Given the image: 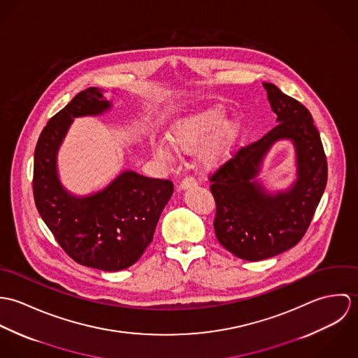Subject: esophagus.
Returning a JSON list of instances; mask_svg holds the SVG:
<instances>
[{"label": "esophagus", "mask_w": 358, "mask_h": 358, "mask_svg": "<svg viewBox=\"0 0 358 358\" xmlns=\"http://www.w3.org/2000/svg\"><path fill=\"white\" fill-rule=\"evenodd\" d=\"M196 186H197V182L193 178H185L179 185V190H187V189H192Z\"/></svg>", "instance_id": "obj_1"}]
</instances>
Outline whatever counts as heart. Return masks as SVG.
I'll return each mask as SVG.
<instances>
[{
  "label": "heart",
  "mask_w": 358,
  "mask_h": 358,
  "mask_svg": "<svg viewBox=\"0 0 358 358\" xmlns=\"http://www.w3.org/2000/svg\"><path fill=\"white\" fill-rule=\"evenodd\" d=\"M240 136V121L237 118L224 120L222 108L210 107L178 120L168 131V141L171 145L158 141L153 145V152L158 158L171 161L175 157L172 148L182 152H193L203 143L196 161L201 169L210 171L230 158Z\"/></svg>",
  "instance_id": "1"
}]
</instances>
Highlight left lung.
Here are the masks:
<instances>
[{
  "instance_id": "1",
  "label": "left lung",
  "mask_w": 358,
  "mask_h": 358,
  "mask_svg": "<svg viewBox=\"0 0 358 358\" xmlns=\"http://www.w3.org/2000/svg\"><path fill=\"white\" fill-rule=\"evenodd\" d=\"M277 125L255 143L243 148L210 178L216 203L217 241L233 255L256 262L295 247L306 233L327 186V158L310 111L263 83ZM280 140L296 150L297 173L282 191L271 192L257 179L262 161Z\"/></svg>"
}]
</instances>
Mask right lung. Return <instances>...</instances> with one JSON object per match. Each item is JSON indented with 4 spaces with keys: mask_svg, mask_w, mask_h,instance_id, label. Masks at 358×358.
Here are the masks:
<instances>
[{
    "mask_svg": "<svg viewBox=\"0 0 358 358\" xmlns=\"http://www.w3.org/2000/svg\"><path fill=\"white\" fill-rule=\"evenodd\" d=\"M101 88H88L55 114L34 152V201L59 245L77 263L103 271L132 266L153 241L154 230L173 185L127 169L87 196L60 182L57 153L74 118L96 117L113 103Z\"/></svg>",
    "mask_w": 358,
    "mask_h": 358,
    "instance_id": "right-lung-1",
    "label": "right lung"
}]
</instances>
